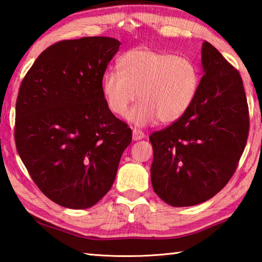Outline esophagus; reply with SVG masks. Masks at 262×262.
<instances>
[{
  "instance_id": "34e87169",
  "label": "esophagus",
  "mask_w": 262,
  "mask_h": 262,
  "mask_svg": "<svg viewBox=\"0 0 262 262\" xmlns=\"http://www.w3.org/2000/svg\"><path fill=\"white\" fill-rule=\"evenodd\" d=\"M142 139H144V133L141 132L140 129H136V128H134V129H133V140L139 141Z\"/></svg>"
}]
</instances>
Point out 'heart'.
Listing matches in <instances>:
<instances>
[{
  "instance_id": "b5f03b06",
  "label": "heart",
  "mask_w": 262,
  "mask_h": 262,
  "mask_svg": "<svg viewBox=\"0 0 262 262\" xmlns=\"http://www.w3.org/2000/svg\"><path fill=\"white\" fill-rule=\"evenodd\" d=\"M119 72L110 70L103 76L101 89L110 110L127 115L136 126L159 120L178 121L192 107L200 86V72L187 56L139 47L126 52L118 61Z\"/></svg>"
}]
</instances>
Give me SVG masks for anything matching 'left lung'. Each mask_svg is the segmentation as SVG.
Listing matches in <instances>:
<instances>
[{"label":"left lung","mask_w":262,"mask_h":262,"mask_svg":"<svg viewBox=\"0 0 262 262\" xmlns=\"http://www.w3.org/2000/svg\"><path fill=\"white\" fill-rule=\"evenodd\" d=\"M203 76L192 107L149 137L152 188L172 207L208 201L228 184L245 149L250 119L239 73L205 41Z\"/></svg>","instance_id":"8db88e82"}]
</instances>
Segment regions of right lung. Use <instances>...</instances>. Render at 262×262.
I'll use <instances>...</instances> for the list:
<instances>
[{
    "mask_svg": "<svg viewBox=\"0 0 262 262\" xmlns=\"http://www.w3.org/2000/svg\"><path fill=\"white\" fill-rule=\"evenodd\" d=\"M121 42L108 37L46 48L17 97V151L39 189L70 209L95 206L108 192L132 130L111 112L101 89Z\"/></svg>",
    "mask_w": 262,
    "mask_h": 262,
    "instance_id": "add662e5",
    "label": "right lung"
}]
</instances>
